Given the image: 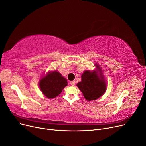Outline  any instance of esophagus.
<instances>
[{"mask_svg": "<svg viewBox=\"0 0 146 146\" xmlns=\"http://www.w3.org/2000/svg\"><path fill=\"white\" fill-rule=\"evenodd\" d=\"M70 84L72 85V86H74L75 85V81H71L70 82Z\"/></svg>", "mask_w": 146, "mask_h": 146, "instance_id": "1", "label": "esophagus"}]
</instances>
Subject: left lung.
Segmentation results:
<instances>
[{
	"label": "left lung",
	"instance_id": "left-lung-1",
	"mask_svg": "<svg viewBox=\"0 0 146 146\" xmlns=\"http://www.w3.org/2000/svg\"><path fill=\"white\" fill-rule=\"evenodd\" d=\"M96 67L100 72L96 70L85 71L82 75V81L77 84L78 87L88 101L98 98L105 92L106 90V82L102 78V76L100 75L101 70L98 66L97 65ZM98 72L100 73V77L98 75Z\"/></svg>",
	"mask_w": 146,
	"mask_h": 146
}]
</instances>
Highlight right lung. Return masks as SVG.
Here are the masks:
<instances>
[{"mask_svg":"<svg viewBox=\"0 0 146 146\" xmlns=\"http://www.w3.org/2000/svg\"><path fill=\"white\" fill-rule=\"evenodd\" d=\"M67 85V80L56 71L48 73L40 80L39 83L42 92L49 98L57 97Z\"/></svg>","mask_w":146,"mask_h":146,"instance_id":"1","label":"right lung"}]
</instances>
